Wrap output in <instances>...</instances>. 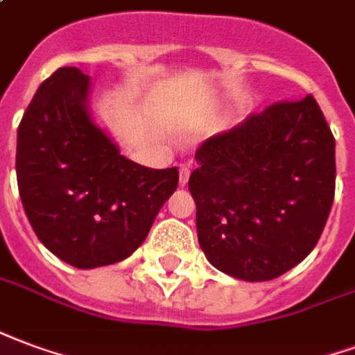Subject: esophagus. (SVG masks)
Masks as SVG:
<instances>
[{"label":"esophagus","instance_id":"esophagus-1","mask_svg":"<svg viewBox=\"0 0 355 355\" xmlns=\"http://www.w3.org/2000/svg\"><path fill=\"white\" fill-rule=\"evenodd\" d=\"M178 173H180V177H178V180H180V186L188 184V180H190V173H191L190 165H180Z\"/></svg>","mask_w":355,"mask_h":355}]
</instances>
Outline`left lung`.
<instances>
[{"instance_id": "left-lung-1", "label": "left lung", "mask_w": 355, "mask_h": 355, "mask_svg": "<svg viewBox=\"0 0 355 355\" xmlns=\"http://www.w3.org/2000/svg\"><path fill=\"white\" fill-rule=\"evenodd\" d=\"M188 180L201 250L218 271L265 282L301 263L335 198V137L316 99L278 101L196 152Z\"/></svg>"}]
</instances>
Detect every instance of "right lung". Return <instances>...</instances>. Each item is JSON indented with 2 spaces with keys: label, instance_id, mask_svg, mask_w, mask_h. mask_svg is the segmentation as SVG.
<instances>
[{
  "label": "right lung",
  "instance_id": "add662e5",
  "mask_svg": "<svg viewBox=\"0 0 355 355\" xmlns=\"http://www.w3.org/2000/svg\"><path fill=\"white\" fill-rule=\"evenodd\" d=\"M90 77L60 67L24 112L17 180L39 241L78 269L130 258L178 186V169H150L120 154L92 120Z\"/></svg>",
  "mask_w": 355,
  "mask_h": 355
}]
</instances>
